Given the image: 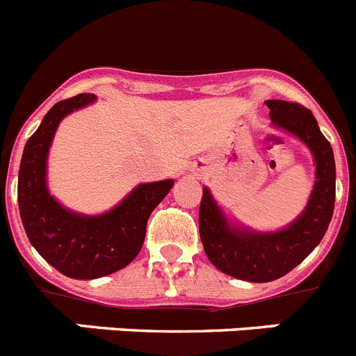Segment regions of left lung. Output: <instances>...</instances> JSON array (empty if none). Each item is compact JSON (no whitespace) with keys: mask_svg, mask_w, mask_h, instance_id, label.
<instances>
[{"mask_svg":"<svg viewBox=\"0 0 356 356\" xmlns=\"http://www.w3.org/2000/svg\"><path fill=\"white\" fill-rule=\"evenodd\" d=\"M272 127L291 134L312 153L316 181L304 211L279 231H254L231 222L203 188L200 234L204 252L215 268L249 282H270L298 266L328 229L335 204V161L330 143L319 130L314 114L300 104L266 100Z\"/></svg>","mask_w":356,"mask_h":356,"instance_id":"1","label":"left lung"}]
</instances>
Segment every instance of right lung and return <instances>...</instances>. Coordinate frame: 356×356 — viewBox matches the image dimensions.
<instances>
[{"instance_id": "obj_1", "label": "right lung", "mask_w": 356, "mask_h": 356, "mask_svg": "<svg viewBox=\"0 0 356 356\" xmlns=\"http://www.w3.org/2000/svg\"><path fill=\"white\" fill-rule=\"evenodd\" d=\"M97 100L81 93L54 104L28 139L19 168L17 201L22 226L31 245L70 279H99L132 263L141 250L146 222L164 200L172 180L139 184L114 208L84 215L65 208L47 187V156L61 120Z\"/></svg>"}]
</instances>
